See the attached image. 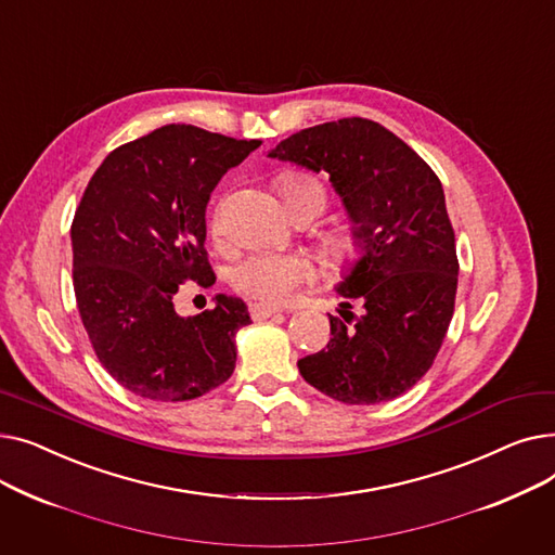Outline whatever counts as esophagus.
I'll use <instances>...</instances> for the list:
<instances>
[{
    "instance_id": "obj_1",
    "label": "esophagus",
    "mask_w": 555,
    "mask_h": 555,
    "mask_svg": "<svg viewBox=\"0 0 555 555\" xmlns=\"http://www.w3.org/2000/svg\"><path fill=\"white\" fill-rule=\"evenodd\" d=\"M249 312H251V317L256 319V322H260V319H268V317H272V314L281 312V308H276V306H268V304H251Z\"/></svg>"
}]
</instances>
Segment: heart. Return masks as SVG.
I'll return each mask as SVG.
<instances>
[{"instance_id":"1","label":"heart","mask_w":555,"mask_h":555,"mask_svg":"<svg viewBox=\"0 0 555 555\" xmlns=\"http://www.w3.org/2000/svg\"><path fill=\"white\" fill-rule=\"evenodd\" d=\"M281 195L289 207L297 202H317L324 211L326 193L324 186L308 175H285L279 182ZM214 231H220V216H214ZM328 256L341 260L353 251V241L348 236H331L326 238ZM310 266L304 256L297 254H276V251H260L241 260L233 270V283L243 295L260 301L281 306L297 293V287L308 279Z\"/></svg>"}]
</instances>
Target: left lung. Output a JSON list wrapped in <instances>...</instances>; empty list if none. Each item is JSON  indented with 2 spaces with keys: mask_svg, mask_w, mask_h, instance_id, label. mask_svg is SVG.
Listing matches in <instances>:
<instances>
[{
  "mask_svg": "<svg viewBox=\"0 0 555 555\" xmlns=\"http://www.w3.org/2000/svg\"><path fill=\"white\" fill-rule=\"evenodd\" d=\"M268 157L328 175L351 222L358 258L335 293L363 314L331 319L326 348L297 362L304 380L346 404L412 389L431 366L454 312L459 260L443 186L380 124L339 119L283 139Z\"/></svg>",
  "mask_w": 555,
  "mask_h": 555,
  "instance_id": "obj_1",
  "label": "left lung"
}]
</instances>
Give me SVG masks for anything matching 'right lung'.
Instances as JSON below:
<instances>
[{
	"label": "right lung",
	"mask_w": 555,
	"mask_h": 555,
	"mask_svg": "<svg viewBox=\"0 0 555 555\" xmlns=\"http://www.w3.org/2000/svg\"><path fill=\"white\" fill-rule=\"evenodd\" d=\"M260 139L170 124L112 151L85 189L72 224L74 293L105 371L134 396L180 402L227 383L247 304L216 295L182 317L180 283L209 287L207 204L222 175Z\"/></svg>",
	"instance_id": "1"
}]
</instances>
